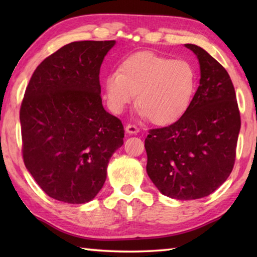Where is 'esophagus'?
I'll return each mask as SVG.
<instances>
[{"label": "esophagus", "instance_id": "34e87169", "mask_svg": "<svg viewBox=\"0 0 257 257\" xmlns=\"http://www.w3.org/2000/svg\"><path fill=\"white\" fill-rule=\"evenodd\" d=\"M125 132H127L128 134L136 135V134L139 133V128L135 124H127V125H125Z\"/></svg>", "mask_w": 257, "mask_h": 257}]
</instances>
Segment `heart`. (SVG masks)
<instances>
[{
    "label": "heart",
    "instance_id": "1",
    "mask_svg": "<svg viewBox=\"0 0 257 257\" xmlns=\"http://www.w3.org/2000/svg\"><path fill=\"white\" fill-rule=\"evenodd\" d=\"M197 81V71L189 61L139 52L124 59L119 71L108 73L104 88L113 112H122L137 94L138 114L164 125L188 111Z\"/></svg>",
    "mask_w": 257,
    "mask_h": 257
}]
</instances>
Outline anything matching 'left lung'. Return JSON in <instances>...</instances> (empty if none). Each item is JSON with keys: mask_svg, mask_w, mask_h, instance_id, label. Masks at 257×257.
<instances>
[{"mask_svg": "<svg viewBox=\"0 0 257 257\" xmlns=\"http://www.w3.org/2000/svg\"><path fill=\"white\" fill-rule=\"evenodd\" d=\"M185 46L197 55L199 86L179 120L149 130L146 171L165 196L197 199L212 194L231 173L240 113L227 70L202 47Z\"/></svg>", "mask_w": 257, "mask_h": 257, "instance_id": "8db88e82", "label": "left lung"}]
</instances>
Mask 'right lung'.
<instances>
[{
  "mask_svg": "<svg viewBox=\"0 0 257 257\" xmlns=\"http://www.w3.org/2000/svg\"><path fill=\"white\" fill-rule=\"evenodd\" d=\"M115 41L72 42L34 71L20 107L24 163L50 197L84 204L122 146L121 120L104 110L99 69Z\"/></svg>",
  "mask_w": 257,
  "mask_h": 257,
  "instance_id": "add662e5",
  "label": "right lung"
}]
</instances>
